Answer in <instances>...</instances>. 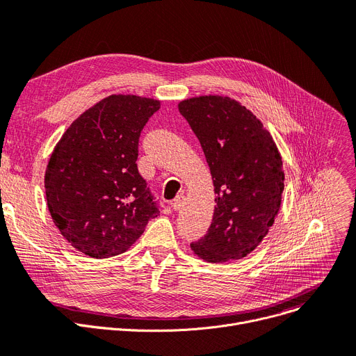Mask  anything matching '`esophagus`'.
<instances>
[{
    "mask_svg": "<svg viewBox=\"0 0 356 356\" xmlns=\"http://www.w3.org/2000/svg\"><path fill=\"white\" fill-rule=\"evenodd\" d=\"M184 200H186L184 195H179V196L173 200V203H172V208H173L175 211H180V209H181V207L184 204Z\"/></svg>",
    "mask_w": 356,
    "mask_h": 356,
    "instance_id": "obj_1",
    "label": "esophagus"
}]
</instances>
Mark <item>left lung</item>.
<instances>
[{
  "label": "left lung",
  "mask_w": 356,
  "mask_h": 356,
  "mask_svg": "<svg viewBox=\"0 0 356 356\" xmlns=\"http://www.w3.org/2000/svg\"><path fill=\"white\" fill-rule=\"evenodd\" d=\"M179 112L202 145L215 191L208 234L191 248L208 263L244 258L278 215L284 191L282 156L263 122L229 97L184 99Z\"/></svg>",
  "instance_id": "obj_1"
}]
</instances>
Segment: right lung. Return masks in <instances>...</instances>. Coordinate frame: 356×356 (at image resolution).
I'll list each match as a JSON object with an SVG mask.
<instances>
[{
  "label": "right lung",
  "mask_w": 356,
  "mask_h": 356,
  "mask_svg": "<svg viewBox=\"0 0 356 356\" xmlns=\"http://www.w3.org/2000/svg\"><path fill=\"white\" fill-rule=\"evenodd\" d=\"M160 101L109 95L74 120L53 148L44 189L54 225L79 252H125L160 211L137 168L141 129Z\"/></svg>",
  "instance_id": "obj_1"
}]
</instances>
